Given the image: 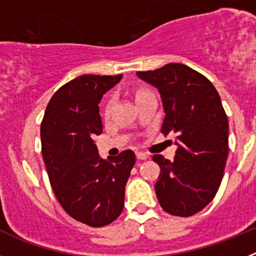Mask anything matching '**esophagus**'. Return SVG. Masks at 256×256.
<instances>
[{"label":"esophagus","mask_w":256,"mask_h":256,"mask_svg":"<svg viewBox=\"0 0 256 256\" xmlns=\"http://www.w3.org/2000/svg\"><path fill=\"white\" fill-rule=\"evenodd\" d=\"M136 155H137V159L138 160H146L148 159V155L146 152H142V151H137L136 152Z\"/></svg>","instance_id":"esophagus-1"}]
</instances>
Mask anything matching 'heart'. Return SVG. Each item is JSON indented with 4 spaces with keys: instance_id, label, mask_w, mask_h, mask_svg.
Listing matches in <instances>:
<instances>
[{
    "instance_id": "obj_1",
    "label": "heart",
    "mask_w": 256,
    "mask_h": 256,
    "mask_svg": "<svg viewBox=\"0 0 256 256\" xmlns=\"http://www.w3.org/2000/svg\"><path fill=\"white\" fill-rule=\"evenodd\" d=\"M141 94V92H138V94H136V97H137V96H138V94Z\"/></svg>"
}]
</instances>
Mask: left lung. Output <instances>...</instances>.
I'll use <instances>...</instances> for the list:
<instances>
[{
  "label": "left lung",
  "instance_id": "8db88e82",
  "mask_svg": "<svg viewBox=\"0 0 256 256\" xmlns=\"http://www.w3.org/2000/svg\"><path fill=\"white\" fill-rule=\"evenodd\" d=\"M158 88L165 118L162 133L176 136L174 160L154 155L160 166L155 192L172 216H191L214 198L228 156V119L209 79L187 65L172 62L160 69L137 72Z\"/></svg>",
  "mask_w": 256,
  "mask_h": 256
}]
</instances>
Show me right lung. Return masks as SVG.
Returning <instances> with one entry per match:
<instances>
[{"label": "right lung", "instance_id": "obj_1", "mask_svg": "<svg viewBox=\"0 0 256 256\" xmlns=\"http://www.w3.org/2000/svg\"><path fill=\"white\" fill-rule=\"evenodd\" d=\"M122 76L86 74L70 80L51 97L40 124L42 156L56 198L90 227H104L120 216L136 162L132 150L102 159L94 142L102 133L98 104Z\"/></svg>", "mask_w": 256, "mask_h": 256}]
</instances>
